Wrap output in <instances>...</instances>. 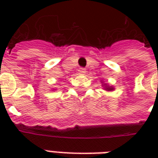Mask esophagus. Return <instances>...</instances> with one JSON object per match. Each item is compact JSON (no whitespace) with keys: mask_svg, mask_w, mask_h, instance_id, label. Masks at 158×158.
I'll return each mask as SVG.
<instances>
[{"mask_svg":"<svg viewBox=\"0 0 158 158\" xmlns=\"http://www.w3.org/2000/svg\"><path fill=\"white\" fill-rule=\"evenodd\" d=\"M79 74H81V75H83V74H85L86 73V70L85 69H79Z\"/></svg>","mask_w":158,"mask_h":158,"instance_id":"34e87169","label":"esophagus"}]
</instances>
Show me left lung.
Returning a JSON list of instances; mask_svg holds the SVG:
<instances>
[{
  "mask_svg": "<svg viewBox=\"0 0 158 158\" xmlns=\"http://www.w3.org/2000/svg\"><path fill=\"white\" fill-rule=\"evenodd\" d=\"M102 84L103 89L106 90V91H113V90H114V87L113 86L109 85L108 84H106V83L102 82Z\"/></svg>",
  "mask_w": 158,
  "mask_h": 158,
  "instance_id": "1",
  "label": "left lung"
}]
</instances>
